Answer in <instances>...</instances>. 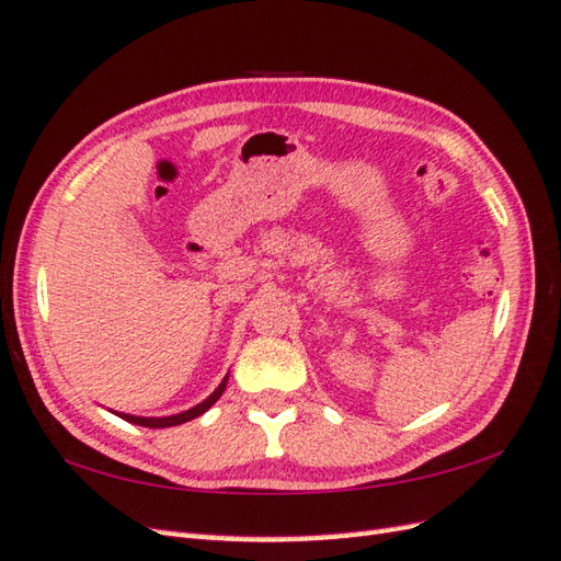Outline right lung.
<instances>
[{"mask_svg":"<svg viewBox=\"0 0 561 561\" xmlns=\"http://www.w3.org/2000/svg\"><path fill=\"white\" fill-rule=\"evenodd\" d=\"M226 380H229V376H226L224 380H221V386L211 392V396L205 400V402H199V404H195L193 410H185V412H181V414H173V416H133V414H121L125 422H133V424H139V426H149V428H165V426H175V424H185V422H190V420H195V416H199V414H205L214 402H217L219 398H221V392H224V388H226Z\"/></svg>","mask_w":561,"mask_h":561,"instance_id":"right-lung-1","label":"right lung"}]
</instances>
